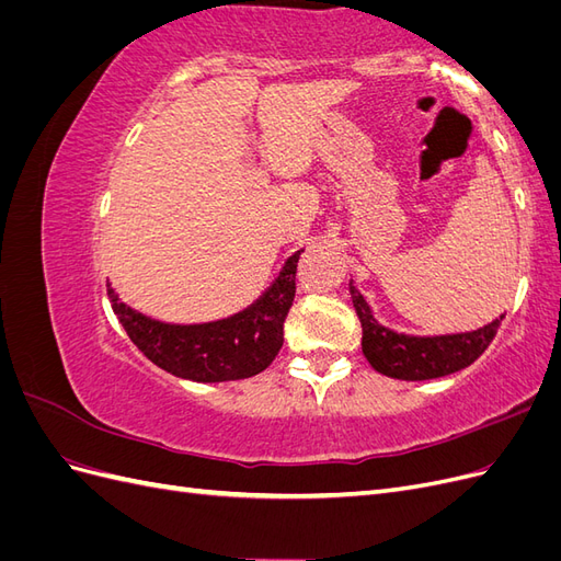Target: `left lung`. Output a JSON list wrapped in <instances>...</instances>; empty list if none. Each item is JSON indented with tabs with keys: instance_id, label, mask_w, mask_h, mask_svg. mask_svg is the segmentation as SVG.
Returning <instances> with one entry per match:
<instances>
[{
	"instance_id": "8db88e82",
	"label": "left lung",
	"mask_w": 561,
	"mask_h": 561,
	"mask_svg": "<svg viewBox=\"0 0 561 561\" xmlns=\"http://www.w3.org/2000/svg\"><path fill=\"white\" fill-rule=\"evenodd\" d=\"M353 309L363 325V353L367 363L381 375L402 381H426L454 375L458 369L472 365L486 346L494 342L501 328V318L489 325L463 332V334H443V336H410L388 330L371 316L369 304L358 293L353 283L348 285Z\"/></svg>"
}]
</instances>
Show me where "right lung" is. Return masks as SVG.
I'll return each mask as SVG.
<instances>
[{
    "instance_id": "right-lung-1",
    "label": "right lung",
    "mask_w": 561,
    "mask_h": 561,
    "mask_svg": "<svg viewBox=\"0 0 561 561\" xmlns=\"http://www.w3.org/2000/svg\"><path fill=\"white\" fill-rule=\"evenodd\" d=\"M299 252L285 262L280 276L248 307L225 320L203 325H171L147 318L118 299L107 283V297L130 342L157 367L201 383L248 379L264 371L283 346V325L295 299Z\"/></svg>"
}]
</instances>
